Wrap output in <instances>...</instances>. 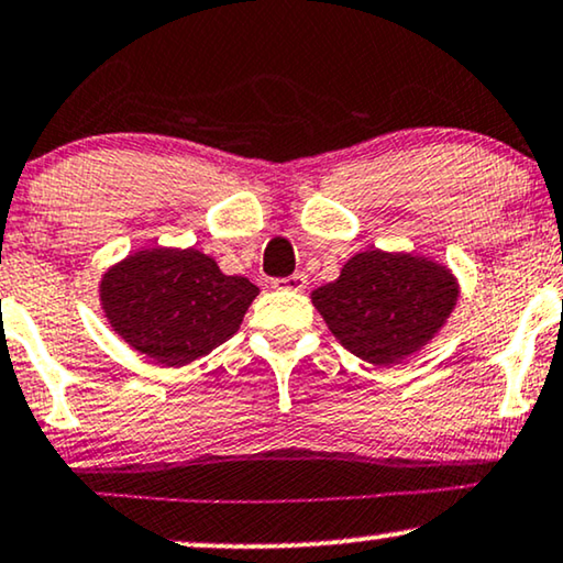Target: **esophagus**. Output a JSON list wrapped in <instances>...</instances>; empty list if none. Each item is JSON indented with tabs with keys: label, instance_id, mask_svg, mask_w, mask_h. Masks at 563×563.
<instances>
[{
	"label": "esophagus",
	"instance_id": "obj_1",
	"mask_svg": "<svg viewBox=\"0 0 563 563\" xmlns=\"http://www.w3.org/2000/svg\"><path fill=\"white\" fill-rule=\"evenodd\" d=\"M274 289H287V291H302L308 287V276L305 274H291L284 276V279H274Z\"/></svg>",
	"mask_w": 563,
	"mask_h": 563
}]
</instances>
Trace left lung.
<instances>
[{"mask_svg": "<svg viewBox=\"0 0 563 563\" xmlns=\"http://www.w3.org/2000/svg\"><path fill=\"white\" fill-rule=\"evenodd\" d=\"M460 287L448 266L416 253L364 251L312 291L331 333L360 360L388 367L424 349L455 310Z\"/></svg>", "mask_w": 563, "mask_h": 563, "instance_id": "left-lung-1", "label": "left lung"}]
</instances>
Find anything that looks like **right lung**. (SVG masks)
Returning a JSON list of instances; mask_svg holds the SVG:
<instances>
[{"instance_id":"1","label":"right lung","mask_w":563,"mask_h":563,"mask_svg":"<svg viewBox=\"0 0 563 563\" xmlns=\"http://www.w3.org/2000/svg\"><path fill=\"white\" fill-rule=\"evenodd\" d=\"M255 295V284L222 274L196 247L136 251L100 282L113 331L165 367H184L232 339Z\"/></svg>"}]
</instances>
